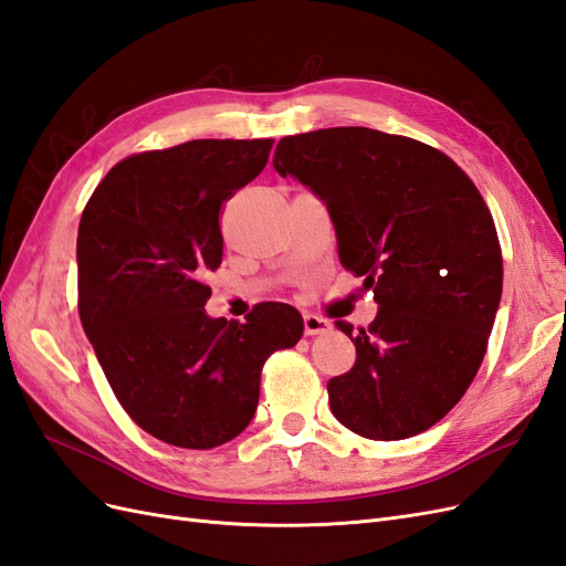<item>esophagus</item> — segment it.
Wrapping results in <instances>:
<instances>
[{
    "instance_id": "obj_1",
    "label": "esophagus",
    "mask_w": 566,
    "mask_h": 566,
    "mask_svg": "<svg viewBox=\"0 0 566 566\" xmlns=\"http://www.w3.org/2000/svg\"><path fill=\"white\" fill-rule=\"evenodd\" d=\"M329 319H325V317H319V315H313V313H305L303 315V329H305V334L308 336H313V334H325V332H329Z\"/></svg>"
}]
</instances>
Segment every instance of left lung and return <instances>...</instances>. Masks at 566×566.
I'll return each instance as SVG.
<instances>
[{
  "label": "left lung",
  "mask_w": 566,
  "mask_h": 566,
  "mask_svg": "<svg viewBox=\"0 0 566 566\" xmlns=\"http://www.w3.org/2000/svg\"><path fill=\"white\" fill-rule=\"evenodd\" d=\"M272 166L325 199L338 258L379 305L355 365L327 381L346 429L375 441L433 427L470 389L503 294L486 201L453 158L402 135L327 127L280 139Z\"/></svg>",
  "instance_id": "left-lung-1"
}]
</instances>
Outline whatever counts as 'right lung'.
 <instances>
[{"label": "right lung", "instance_id": "add662e5", "mask_svg": "<svg viewBox=\"0 0 566 566\" xmlns=\"http://www.w3.org/2000/svg\"><path fill=\"white\" fill-rule=\"evenodd\" d=\"M272 142L191 139L127 156L80 218V322L123 410L177 448L244 431L265 360L303 334L286 303H258L244 325L203 311V277L222 263V206L261 175Z\"/></svg>", "mask_w": 566, "mask_h": 566}]
</instances>
